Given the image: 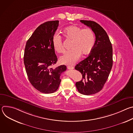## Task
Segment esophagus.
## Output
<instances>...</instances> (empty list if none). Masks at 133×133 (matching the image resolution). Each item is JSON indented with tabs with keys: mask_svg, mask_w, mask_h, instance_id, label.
<instances>
[{
	"mask_svg": "<svg viewBox=\"0 0 133 133\" xmlns=\"http://www.w3.org/2000/svg\"><path fill=\"white\" fill-rule=\"evenodd\" d=\"M67 68L68 69H69V70H71V69H73L74 68V67L73 66H67Z\"/></svg>",
	"mask_w": 133,
	"mask_h": 133,
	"instance_id": "34e87169",
	"label": "esophagus"
}]
</instances>
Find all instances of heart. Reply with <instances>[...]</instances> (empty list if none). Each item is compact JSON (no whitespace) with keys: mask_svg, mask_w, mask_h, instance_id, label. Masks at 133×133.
I'll return each mask as SVG.
<instances>
[{"mask_svg":"<svg viewBox=\"0 0 133 133\" xmlns=\"http://www.w3.org/2000/svg\"><path fill=\"white\" fill-rule=\"evenodd\" d=\"M64 33L66 38L72 41L71 50L66 51L60 57L62 64L72 65L80 58L81 54L84 56L88 55L92 50L95 44V37L90 28L82 29L81 27L72 25L66 27ZM54 49L58 53L65 50L61 37L55 34L52 38Z\"/></svg>","mask_w":133,"mask_h":133,"instance_id":"b5f03b06","label":"heart"}]
</instances>
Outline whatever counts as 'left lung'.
Masks as SVG:
<instances>
[{"label": "left lung", "instance_id": "8db88e82", "mask_svg": "<svg viewBox=\"0 0 133 133\" xmlns=\"http://www.w3.org/2000/svg\"><path fill=\"white\" fill-rule=\"evenodd\" d=\"M80 22L90 27L96 37L89 55L75 67L82 74V79L75 84L78 91L90 95L101 91L108 78L112 66V48L107 34L98 24L90 21Z\"/></svg>", "mask_w": 133, "mask_h": 133}]
</instances>
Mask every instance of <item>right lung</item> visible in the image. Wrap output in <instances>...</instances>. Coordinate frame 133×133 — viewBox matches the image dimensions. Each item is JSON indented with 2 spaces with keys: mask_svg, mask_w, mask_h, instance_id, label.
I'll return each instance as SVG.
<instances>
[{
  "mask_svg": "<svg viewBox=\"0 0 133 133\" xmlns=\"http://www.w3.org/2000/svg\"><path fill=\"white\" fill-rule=\"evenodd\" d=\"M59 25L58 21L47 22L38 27L26 43L24 62L28 79L37 90L44 94L58 89L61 74L65 65L55 68L57 62L52 38Z\"/></svg>",
  "mask_w": 133,
  "mask_h": 133,
  "instance_id": "obj_1",
  "label": "right lung"
}]
</instances>
